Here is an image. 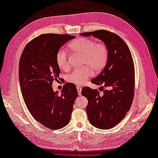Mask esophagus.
<instances>
[{"label":"esophagus","instance_id":"34e87169","mask_svg":"<svg viewBox=\"0 0 158 158\" xmlns=\"http://www.w3.org/2000/svg\"><path fill=\"white\" fill-rule=\"evenodd\" d=\"M77 91H78V95H81V92H82V88H81L80 86H79V85H77Z\"/></svg>","mask_w":158,"mask_h":158}]
</instances>
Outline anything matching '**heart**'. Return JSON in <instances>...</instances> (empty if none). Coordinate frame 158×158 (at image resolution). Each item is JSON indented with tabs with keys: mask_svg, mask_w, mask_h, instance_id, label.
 <instances>
[{
	"mask_svg": "<svg viewBox=\"0 0 158 158\" xmlns=\"http://www.w3.org/2000/svg\"><path fill=\"white\" fill-rule=\"evenodd\" d=\"M69 48L74 53L82 56L81 60L82 68L76 69L66 76L69 83L80 85L84 84L94 73L102 71L108 59V49L103 42H97L88 38L80 37L71 42ZM56 63L63 70L69 69L67 53L65 50L60 49L55 56Z\"/></svg>",
	"mask_w": 158,
	"mask_h": 158,
	"instance_id": "b5f03b06",
	"label": "heart"
}]
</instances>
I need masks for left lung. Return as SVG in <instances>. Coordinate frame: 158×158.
Returning <instances> with one entry per match:
<instances>
[{"label": "left lung", "instance_id": "left-lung-1", "mask_svg": "<svg viewBox=\"0 0 158 158\" xmlns=\"http://www.w3.org/2000/svg\"><path fill=\"white\" fill-rule=\"evenodd\" d=\"M102 40L108 49V59L103 71L91 82L103 85L98 90L84 87L81 94L87 98L86 112L92 125L100 129L116 126L129 111L135 94V66L126 43L117 34L100 30L80 33ZM108 87L104 90L102 88Z\"/></svg>", "mask_w": 158, "mask_h": 158}]
</instances>
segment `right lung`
<instances>
[{
	"label": "right lung",
	"mask_w": 158,
	"mask_h": 158,
	"mask_svg": "<svg viewBox=\"0 0 158 158\" xmlns=\"http://www.w3.org/2000/svg\"><path fill=\"white\" fill-rule=\"evenodd\" d=\"M74 38L69 34H41L26 45L19 63V80L26 106L36 121L52 130L68 125L78 97L74 84L66 83L60 95L52 88L60 73L56 52Z\"/></svg>",
	"instance_id": "add662e5"
}]
</instances>
